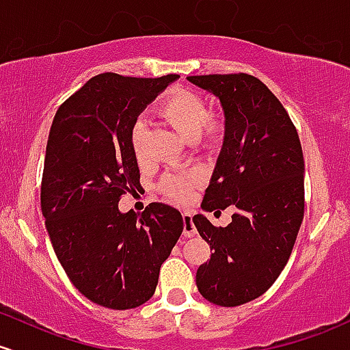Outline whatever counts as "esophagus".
I'll list each match as a JSON object with an SVG mask.
<instances>
[{"label":"esophagus","mask_w":350,"mask_h":350,"mask_svg":"<svg viewBox=\"0 0 350 350\" xmlns=\"http://www.w3.org/2000/svg\"><path fill=\"white\" fill-rule=\"evenodd\" d=\"M183 222H184V229H183V234L186 237H194L198 231H196L194 228V222H193V216H191L189 213H183Z\"/></svg>","instance_id":"1"}]
</instances>
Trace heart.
Masks as SVG:
<instances>
[{
    "instance_id": "heart-1",
    "label": "heart",
    "mask_w": 350,
    "mask_h": 350,
    "mask_svg": "<svg viewBox=\"0 0 350 350\" xmlns=\"http://www.w3.org/2000/svg\"><path fill=\"white\" fill-rule=\"evenodd\" d=\"M157 113L172 128L187 139L202 137L216 141L222 134V121L217 116L207 114L206 101L201 94L186 88H176L159 103ZM148 136V121L137 116L129 128V144L136 161L144 159V144ZM194 176H169L161 184V191L172 202H184L193 193Z\"/></svg>"
}]
</instances>
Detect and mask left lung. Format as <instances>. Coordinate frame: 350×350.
Instances as JSON below:
<instances>
[{
    "label": "left lung",
    "mask_w": 350,
    "mask_h": 350,
    "mask_svg": "<svg viewBox=\"0 0 350 350\" xmlns=\"http://www.w3.org/2000/svg\"><path fill=\"white\" fill-rule=\"evenodd\" d=\"M187 79L217 96L226 118L201 207L234 209L226 228L193 217L213 251L196 284L213 304L236 307L266 293L289 260L304 219V156L294 122L260 79L245 72Z\"/></svg>",
    "instance_id": "left-lung-1"
}]
</instances>
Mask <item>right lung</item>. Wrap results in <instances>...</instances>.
Segmentation results:
<instances>
[{"mask_svg": "<svg viewBox=\"0 0 350 350\" xmlns=\"http://www.w3.org/2000/svg\"><path fill=\"white\" fill-rule=\"evenodd\" d=\"M178 75L103 72L71 94L49 129L41 211L57 260L94 304L126 310L154 294L161 264L184 229L174 207L151 202L122 214L119 199L141 189L129 128Z\"/></svg>", "mask_w": 350, "mask_h": 350, "instance_id": "add662e5", "label": "right lung"}]
</instances>
